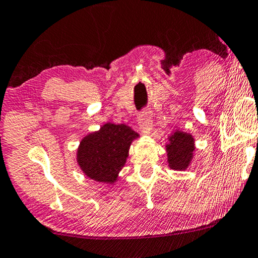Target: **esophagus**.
Segmentation results:
<instances>
[{"label":"esophagus","mask_w":258,"mask_h":258,"mask_svg":"<svg viewBox=\"0 0 258 258\" xmlns=\"http://www.w3.org/2000/svg\"><path fill=\"white\" fill-rule=\"evenodd\" d=\"M140 126L142 133L150 134L152 129V114L151 110L143 109L140 113Z\"/></svg>","instance_id":"esophagus-1"}]
</instances>
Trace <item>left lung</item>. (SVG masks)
<instances>
[{
  "label": "left lung",
  "instance_id": "8db88e82",
  "mask_svg": "<svg viewBox=\"0 0 258 258\" xmlns=\"http://www.w3.org/2000/svg\"><path fill=\"white\" fill-rule=\"evenodd\" d=\"M169 144H166L169 166L172 170H186L191 164L193 151L196 150L193 136L191 134L175 130L169 137Z\"/></svg>",
  "mask_w": 258,
  "mask_h": 258
}]
</instances>
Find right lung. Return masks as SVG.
Instances as JSON below:
<instances>
[{"label":"right lung","instance_id":"right-lung-1","mask_svg":"<svg viewBox=\"0 0 258 258\" xmlns=\"http://www.w3.org/2000/svg\"><path fill=\"white\" fill-rule=\"evenodd\" d=\"M138 134L125 124L106 123L80 142L77 162L85 175L95 181L114 184Z\"/></svg>","mask_w":258,"mask_h":258}]
</instances>
